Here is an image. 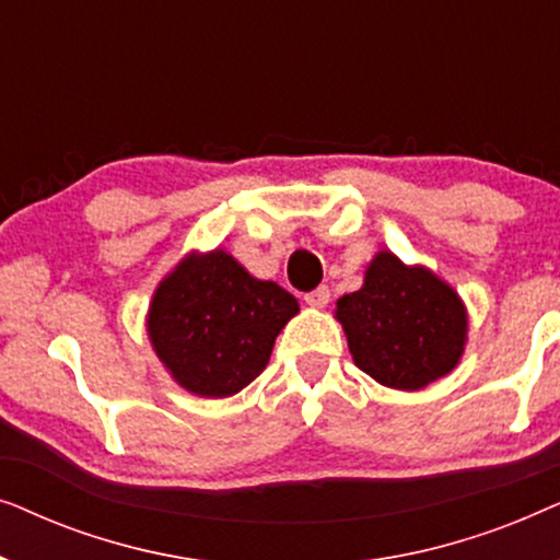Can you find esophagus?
<instances>
[{"label": "esophagus", "instance_id": "1", "mask_svg": "<svg viewBox=\"0 0 560 560\" xmlns=\"http://www.w3.org/2000/svg\"><path fill=\"white\" fill-rule=\"evenodd\" d=\"M303 301L308 303L311 308H326L328 301H331V290H328L326 285H320L316 290H311V293H305Z\"/></svg>", "mask_w": 560, "mask_h": 560}]
</instances>
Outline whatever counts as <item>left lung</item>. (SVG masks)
Returning <instances> with one entry per match:
<instances>
[{
  "label": "left lung",
  "instance_id": "8db88e82",
  "mask_svg": "<svg viewBox=\"0 0 560 560\" xmlns=\"http://www.w3.org/2000/svg\"><path fill=\"white\" fill-rule=\"evenodd\" d=\"M336 318L359 370L395 389H423L454 370L469 328L454 288L387 249L366 267L364 285L336 301Z\"/></svg>",
  "mask_w": 560,
  "mask_h": 560
}]
</instances>
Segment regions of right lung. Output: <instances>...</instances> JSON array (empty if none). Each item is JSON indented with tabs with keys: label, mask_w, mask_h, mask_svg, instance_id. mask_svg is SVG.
<instances>
[{
	"label": "right lung",
	"mask_w": 560,
	"mask_h": 560,
	"mask_svg": "<svg viewBox=\"0 0 560 560\" xmlns=\"http://www.w3.org/2000/svg\"><path fill=\"white\" fill-rule=\"evenodd\" d=\"M298 311L288 290L252 278L224 249L194 252L152 295L148 336L180 387L229 397L259 377L275 339Z\"/></svg>",
	"instance_id": "add662e5"
}]
</instances>
